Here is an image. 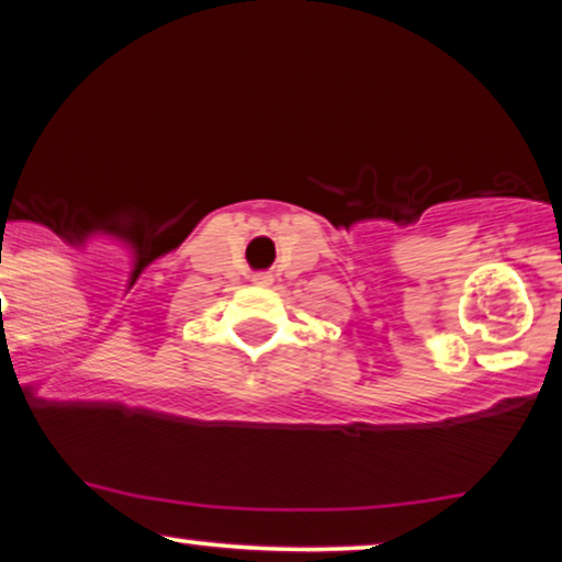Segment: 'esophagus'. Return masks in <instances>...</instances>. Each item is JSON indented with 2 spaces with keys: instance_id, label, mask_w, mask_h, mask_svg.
<instances>
[{
  "instance_id": "1",
  "label": "esophagus",
  "mask_w": 562,
  "mask_h": 562,
  "mask_svg": "<svg viewBox=\"0 0 562 562\" xmlns=\"http://www.w3.org/2000/svg\"><path fill=\"white\" fill-rule=\"evenodd\" d=\"M252 281L258 283V286H270V281H273V276H270V273H258Z\"/></svg>"
}]
</instances>
